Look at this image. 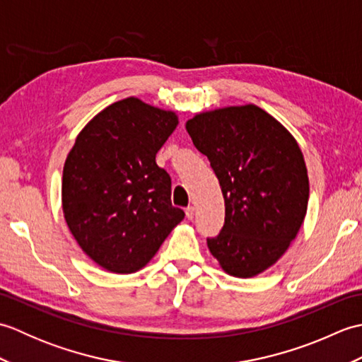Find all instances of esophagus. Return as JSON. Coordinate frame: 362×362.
I'll return each instance as SVG.
<instances>
[{
  "instance_id": "esophagus-1",
  "label": "esophagus",
  "mask_w": 362,
  "mask_h": 362,
  "mask_svg": "<svg viewBox=\"0 0 362 362\" xmlns=\"http://www.w3.org/2000/svg\"><path fill=\"white\" fill-rule=\"evenodd\" d=\"M185 214H187V218L188 219H193L194 218V206H187V210H185Z\"/></svg>"
}]
</instances>
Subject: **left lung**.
I'll return each instance as SVG.
<instances>
[{
  "label": "left lung",
  "instance_id": "8db88e82",
  "mask_svg": "<svg viewBox=\"0 0 362 362\" xmlns=\"http://www.w3.org/2000/svg\"><path fill=\"white\" fill-rule=\"evenodd\" d=\"M187 130L210 160L226 202L224 227L206 238L211 255L230 275L255 276L288 250L303 224L310 197L303 153L253 104L199 113Z\"/></svg>",
  "mask_w": 362,
  "mask_h": 362
}]
</instances>
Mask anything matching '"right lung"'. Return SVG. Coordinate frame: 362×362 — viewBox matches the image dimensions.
Returning a JSON list of instances; mask_svg holds the SVG:
<instances>
[{
    "label": "right lung",
    "instance_id": "add662e5",
    "mask_svg": "<svg viewBox=\"0 0 362 362\" xmlns=\"http://www.w3.org/2000/svg\"><path fill=\"white\" fill-rule=\"evenodd\" d=\"M179 124L174 112L126 98L99 112L64 166L62 206L81 249L115 274L140 271L185 218L156 156Z\"/></svg>",
    "mask_w": 362,
    "mask_h": 362
}]
</instances>
